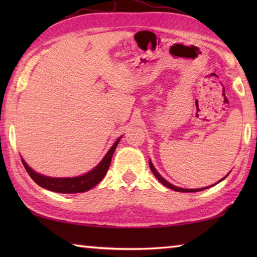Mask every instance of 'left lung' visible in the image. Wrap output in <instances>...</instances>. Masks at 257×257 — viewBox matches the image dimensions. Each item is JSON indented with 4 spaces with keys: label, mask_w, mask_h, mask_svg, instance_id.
<instances>
[{
    "label": "left lung",
    "mask_w": 257,
    "mask_h": 257,
    "mask_svg": "<svg viewBox=\"0 0 257 257\" xmlns=\"http://www.w3.org/2000/svg\"><path fill=\"white\" fill-rule=\"evenodd\" d=\"M150 168H151L152 172L154 173V176H155L156 178H158V180L161 182V184H163L164 186H167L168 188H170V189H172V190L181 191V193H194V191H201V190H204V189L208 188V187H206V188H199V189H184V188H179V187L173 186V185L170 184V182H168L167 180L163 179V178L160 176V173L155 170V168L153 167V164H152V162H150ZM224 178H225V177H224ZM224 178H223V179H224ZM223 179H222V180H223ZM222 180H220V181H222Z\"/></svg>",
    "instance_id": "8db88e82"
}]
</instances>
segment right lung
<instances>
[{
    "label": "right lung",
    "mask_w": 257,
    "mask_h": 257,
    "mask_svg": "<svg viewBox=\"0 0 257 257\" xmlns=\"http://www.w3.org/2000/svg\"><path fill=\"white\" fill-rule=\"evenodd\" d=\"M120 142V138L114 143V145L111 147V150L107 152V154L104 156V159L101 161L96 168L93 169L92 171L86 173L84 176L76 177V178H51L42 176L40 173H36L34 170L30 169L27 163L23 161V164L28 172V175L32 177V179L36 182L38 186L43 187V188L49 189L55 193H62V194H75V193H84L93 187L96 186L99 181H101L105 173L108 170V167L111 164V160L113 153L116 149Z\"/></svg>",
    "instance_id": "1"
}]
</instances>
